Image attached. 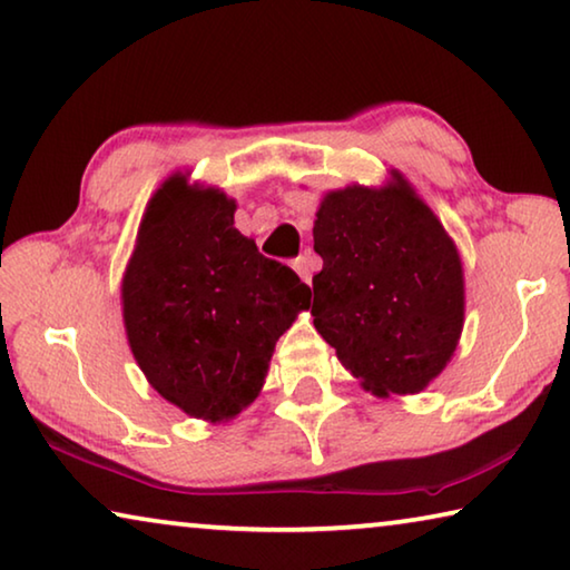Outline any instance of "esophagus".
<instances>
[{"label": "esophagus", "mask_w": 570, "mask_h": 570, "mask_svg": "<svg viewBox=\"0 0 570 570\" xmlns=\"http://www.w3.org/2000/svg\"><path fill=\"white\" fill-rule=\"evenodd\" d=\"M292 268L296 271V274H299V278H302L304 284H312V274H314V258L309 256V253H304V256L294 258Z\"/></svg>", "instance_id": "esophagus-1"}]
</instances>
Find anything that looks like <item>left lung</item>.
Wrapping results in <instances>:
<instances>
[{"label":"left lung","mask_w":570,"mask_h":570,"mask_svg":"<svg viewBox=\"0 0 570 570\" xmlns=\"http://www.w3.org/2000/svg\"><path fill=\"white\" fill-rule=\"evenodd\" d=\"M324 266L314 327L373 395L426 387L464 327V266L431 207L399 169L381 187L324 193L314 220Z\"/></svg>","instance_id":"8db88e82"}]
</instances>
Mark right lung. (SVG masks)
<instances>
[{"label": "right lung", "mask_w": 570, "mask_h": 570, "mask_svg": "<svg viewBox=\"0 0 570 570\" xmlns=\"http://www.w3.org/2000/svg\"><path fill=\"white\" fill-rule=\"evenodd\" d=\"M236 200L175 171L151 195L121 278L131 355L179 411L225 423L266 383L312 288L236 228Z\"/></svg>", "instance_id": "obj_1"}]
</instances>
